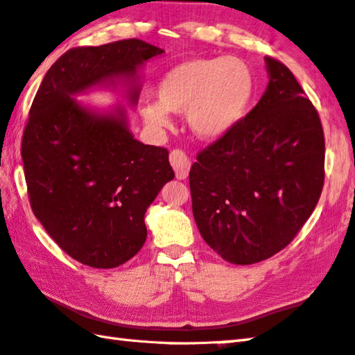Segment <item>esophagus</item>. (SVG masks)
<instances>
[{"instance_id":"1","label":"esophagus","mask_w":355,"mask_h":355,"mask_svg":"<svg viewBox=\"0 0 355 355\" xmlns=\"http://www.w3.org/2000/svg\"><path fill=\"white\" fill-rule=\"evenodd\" d=\"M170 164L173 166L174 173H176L178 179H181V181H182V179H187L191 162H190L187 155H185L184 151H179V149H176V151H171Z\"/></svg>"}]
</instances>
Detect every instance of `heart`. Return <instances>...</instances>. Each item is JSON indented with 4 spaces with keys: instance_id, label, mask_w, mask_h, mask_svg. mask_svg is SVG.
I'll use <instances>...</instances> for the list:
<instances>
[{
    "instance_id": "heart-1",
    "label": "heart",
    "mask_w": 355,
    "mask_h": 355,
    "mask_svg": "<svg viewBox=\"0 0 355 355\" xmlns=\"http://www.w3.org/2000/svg\"><path fill=\"white\" fill-rule=\"evenodd\" d=\"M155 92L159 99L140 107L149 129L165 130L171 126L170 112H185L196 137L216 140L245 116L254 95V76L250 65L237 58H195L170 68Z\"/></svg>"
}]
</instances>
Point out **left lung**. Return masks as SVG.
I'll list each match as a JSON object with an SVG mask.
<instances>
[{
	"label": "left lung",
	"mask_w": 355,
	"mask_h": 355,
	"mask_svg": "<svg viewBox=\"0 0 355 355\" xmlns=\"http://www.w3.org/2000/svg\"><path fill=\"white\" fill-rule=\"evenodd\" d=\"M265 62L270 83L256 107L202 149L189 174L201 237L235 265L284 250L312 215L324 184L318 112L282 62Z\"/></svg>",
	"instance_id": "8db88e82"
}]
</instances>
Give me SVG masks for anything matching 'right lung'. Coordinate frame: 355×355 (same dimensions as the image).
<instances>
[{"label": "right lung", "instance_id": "add662e5", "mask_svg": "<svg viewBox=\"0 0 355 355\" xmlns=\"http://www.w3.org/2000/svg\"><path fill=\"white\" fill-rule=\"evenodd\" d=\"M164 53L139 39L73 48L31 105L21 141L31 207L60 250L92 268H115L141 250L146 209L174 171L165 148L134 139L123 107L98 112L74 96L124 83L135 104L139 70Z\"/></svg>", "mask_w": 355, "mask_h": 355}]
</instances>
